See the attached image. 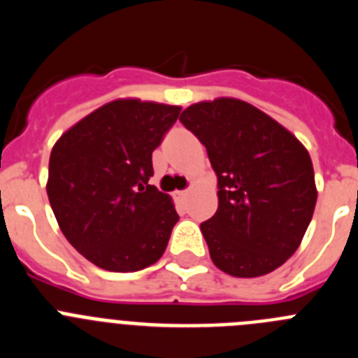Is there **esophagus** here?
<instances>
[{
  "label": "esophagus",
  "instance_id": "34e87169",
  "mask_svg": "<svg viewBox=\"0 0 358 358\" xmlns=\"http://www.w3.org/2000/svg\"><path fill=\"white\" fill-rule=\"evenodd\" d=\"M177 199H181V201H182V199H186V197H188V189H182V192H177Z\"/></svg>",
  "mask_w": 358,
  "mask_h": 358
}]
</instances>
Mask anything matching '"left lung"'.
<instances>
[{
  "mask_svg": "<svg viewBox=\"0 0 358 358\" xmlns=\"http://www.w3.org/2000/svg\"><path fill=\"white\" fill-rule=\"evenodd\" d=\"M181 123L217 173V213L201 224L213 264L236 278L273 273L299 248L317 189L308 152L276 120L236 98L199 102Z\"/></svg>",
  "mask_w": 358,
  "mask_h": 358,
  "instance_id": "obj_1",
  "label": "left lung"
}]
</instances>
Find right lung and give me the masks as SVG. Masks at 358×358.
Here are the masks:
<instances>
[{"instance_id": "obj_1", "label": "right lung", "mask_w": 358, "mask_h": 358, "mask_svg": "<svg viewBox=\"0 0 358 358\" xmlns=\"http://www.w3.org/2000/svg\"><path fill=\"white\" fill-rule=\"evenodd\" d=\"M179 113L177 106L115 100L52 148V210L68 242L96 267L134 273L163 256L179 215L172 199L148 181L152 152Z\"/></svg>"}]
</instances>
